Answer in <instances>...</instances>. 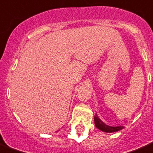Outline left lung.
Masks as SVG:
<instances>
[{
  "instance_id": "1",
  "label": "left lung",
  "mask_w": 153,
  "mask_h": 153,
  "mask_svg": "<svg viewBox=\"0 0 153 153\" xmlns=\"http://www.w3.org/2000/svg\"><path fill=\"white\" fill-rule=\"evenodd\" d=\"M94 124H95V126L102 131L104 132H116V131H120L122 129L124 128L123 126H108V125L105 124L103 122L102 120H100L98 117L97 115H95L94 116Z\"/></svg>"
}]
</instances>
